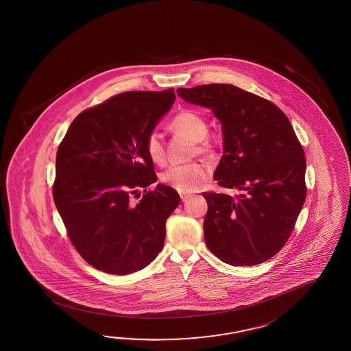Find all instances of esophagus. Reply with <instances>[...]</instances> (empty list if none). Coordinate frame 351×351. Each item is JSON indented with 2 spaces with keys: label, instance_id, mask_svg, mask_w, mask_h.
<instances>
[{
  "label": "esophagus",
  "instance_id": "esophagus-1",
  "mask_svg": "<svg viewBox=\"0 0 351 351\" xmlns=\"http://www.w3.org/2000/svg\"><path fill=\"white\" fill-rule=\"evenodd\" d=\"M180 197L182 199V202H185V201L191 197V195L190 193H180Z\"/></svg>",
  "mask_w": 351,
  "mask_h": 351
}]
</instances>
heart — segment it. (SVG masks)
Masks as SVG:
<instances>
[{
	"instance_id": "1",
	"label": "heart",
	"mask_w": 351,
	"mask_h": 351,
	"mask_svg": "<svg viewBox=\"0 0 351 351\" xmlns=\"http://www.w3.org/2000/svg\"><path fill=\"white\" fill-rule=\"evenodd\" d=\"M171 128L173 130L184 132L195 141H199V152H211V145L204 140L207 136L208 126L199 112L193 110L180 112L171 120ZM145 152L154 164L162 165L165 162V144L161 132L152 130L146 135ZM208 178L210 166L205 161H192L187 164L169 166L161 172L160 180L179 192H192L205 185Z\"/></svg>"
}]
</instances>
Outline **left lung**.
I'll return each instance as SVG.
<instances>
[{"label":"left lung","instance_id":"left-lung-1","mask_svg":"<svg viewBox=\"0 0 351 351\" xmlns=\"http://www.w3.org/2000/svg\"><path fill=\"white\" fill-rule=\"evenodd\" d=\"M178 95L210 108L223 132L217 184L239 195L204 192L208 250L231 265H256L291 237L306 197L305 154L276 104L232 84L179 88Z\"/></svg>","mask_w":351,"mask_h":351}]
</instances>
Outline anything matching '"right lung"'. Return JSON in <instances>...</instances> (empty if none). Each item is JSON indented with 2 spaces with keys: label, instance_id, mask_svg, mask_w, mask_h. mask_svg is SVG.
<instances>
[{
  "label": "right lung",
  "instance_id": "right-lung-1",
  "mask_svg": "<svg viewBox=\"0 0 351 351\" xmlns=\"http://www.w3.org/2000/svg\"><path fill=\"white\" fill-rule=\"evenodd\" d=\"M175 98L172 88L117 94L80 112L58 146L54 204L74 248L99 271H140L164 247L180 196L166 185L146 191L158 176L145 138Z\"/></svg>",
  "mask_w": 351,
  "mask_h": 351
}]
</instances>
